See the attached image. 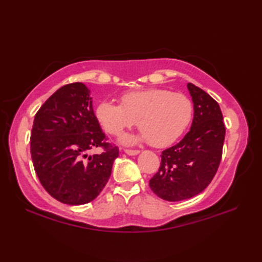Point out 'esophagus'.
<instances>
[{
	"label": "esophagus",
	"instance_id": "esophagus-1",
	"mask_svg": "<svg viewBox=\"0 0 262 262\" xmlns=\"http://www.w3.org/2000/svg\"><path fill=\"white\" fill-rule=\"evenodd\" d=\"M125 153L128 155H137L140 154V151L138 149H125Z\"/></svg>",
	"mask_w": 262,
	"mask_h": 262
}]
</instances>
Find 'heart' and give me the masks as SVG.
<instances>
[{"instance_id": "b5f03b06", "label": "heart", "mask_w": 262, "mask_h": 262, "mask_svg": "<svg viewBox=\"0 0 262 262\" xmlns=\"http://www.w3.org/2000/svg\"><path fill=\"white\" fill-rule=\"evenodd\" d=\"M96 115L103 129L111 135H119L125 128L137 122L142 133L136 137L124 136L121 138L124 144L148 141L154 147H165L187 129L192 119L193 105L182 93L166 89H146L125 93L121 104L102 101Z\"/></svg>"}]
</instances>
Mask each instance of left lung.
Returning <instances> with one entry per match:
<instances>
[{
    "label": "left lung",
    "mask_w": 262,
    "mask_h": 262,
    "mask_svg": "<svg viewBox=\"0 0 262 262\" xmlns=\"http://www.w3.org/2000/svg\"><path fill=\"white\" fill-rule=\"evenodd\" d=\"M187 88L193 102V119L186 136L161 155V165L149 180L160 198L179 202L205 190L221 163L225 126L219 103L192 83Z\"/></svg>",
    "instance_id": "8db88e82"
}]
</instances>
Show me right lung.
<instances>
[{
    "label": "right lung",
    "instance_id": "obj_1",
    "mask_svg": "<svg viewBox=\"0 0 262 262\" xmlns=\"http://www.w3.org/2000/svg\"><path fill=\"white\" fill-rule=\"evenodd\" d=\"M105 140L90 90L80 82L59 88L38 110L30 137L33 168L46 191L68 205L96 199L119 155L118 147ZM93 147L104 152L88 157Z\"/></svg>",
    "mask_w": 262,
    "mask_h": 262
}]
</instances>
